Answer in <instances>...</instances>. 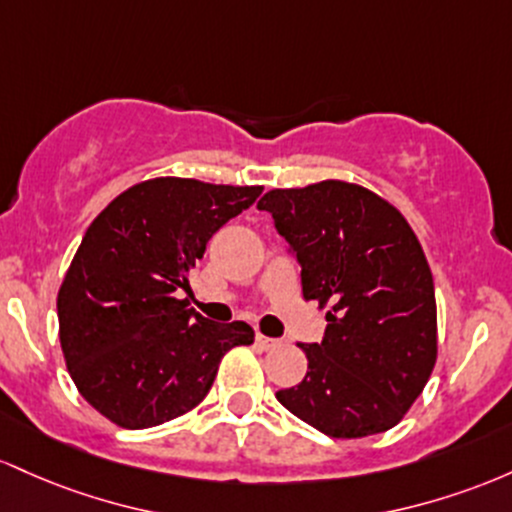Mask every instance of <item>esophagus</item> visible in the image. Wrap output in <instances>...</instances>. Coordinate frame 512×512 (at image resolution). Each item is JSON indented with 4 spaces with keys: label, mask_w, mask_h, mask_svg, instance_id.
Listing matches in <instances>:
<instances>
[{
    "label": "esophagus",
    "mask_w": 512,
    "mask_h": 512,
    "mask_svg": "<svg viewBox=\"0 0 512 512\" xmlns=\"http://www.w3.org/2000/svg\"><path fill=\"white\" fill-rule=\"evenodd\" d=\"M256 346L261 350H275L280 346V341L278 338H268V336H263V333H256Z\"/></svg>",
    "instance_id": "esophagus-1"
}]
</instances>
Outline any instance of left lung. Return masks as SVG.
I'll list each match as a JSON object with an SVG mask.
<instances>
[{"label": "left lung", "mask_w": 512, "mask_h": 512, "mask_svg": "<svg viewBox=\"0 0 512 512\" xmlns=\"http://www.w3.org/2000/svg\"><path fill=\"white\" fill-rule=\"evenodd\" d=\"M300 263L304 300L329 304L321 343H297L307 375L278 401L331 438L384 433L404 418L438 355L435 287L416 234L380 195L343 181L268 191Z\"/></svg>", "instance_id": "1"}]
</instances>
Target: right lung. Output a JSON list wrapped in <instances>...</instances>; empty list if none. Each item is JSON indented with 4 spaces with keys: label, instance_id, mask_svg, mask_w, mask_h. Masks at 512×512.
I'll list each match as a JSON object with an SVG mask.
<instances>
[{
    "label": "right lung",
    "instance_id": "obj_1",
    "mask_svg": "<svg viewBox=\"0 0 512 512\" xmlns=\"http://www.w3.org/2000/svg\"><path fill=\"white\" fill-rule=\"evenodd\" d=\"M261 191L152 179L120 193L86 229L57 295L60 343L79 394L120 428L191 411L222 355L254 343L249 324L205 319L174 292L191 290L212 234Z\"/></svg>",
    "mask_w": 512,
    "mask_h": 512
}]
</instances>
